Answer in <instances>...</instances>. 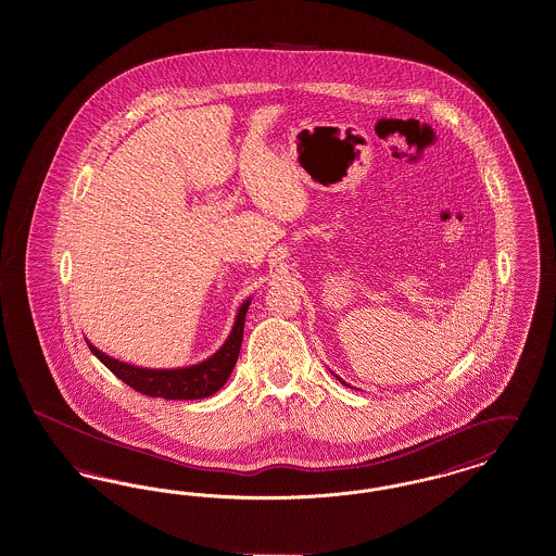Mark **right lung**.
<instances>
[{
  "label": "right lung",
  "mask_w": 556,
  "mask_h": 556,
  "mask_svg": "<svg viewBox=\"0 0 556 556\" xmlns=\"http://www.w3.org/2000/svg\"><path fill=\"white\" fill-rule=\"evenodd\" d=\"M248 306H250V300H245L239 306L238 317L229 338L212 354L211 358L184 369H143V367L116 361L89 342L87 345L100 358V363H104L108 369L139 394L164 397V400H200V397L216 394L227 383L231 370L236 367L241 340H243Z\"/></svg>",
  "instance_id": "obj_1"
}]
</instances>
